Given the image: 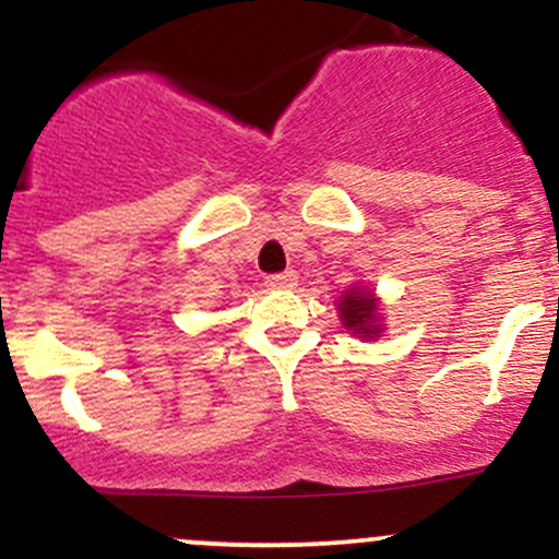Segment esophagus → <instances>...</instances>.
Masks as SVG:
<instances>
[{
    "mask_svg": "<svg viewBox=\"0 0 559 559\" xmlns=\"http://www.w3.org/2000/svg\"><path fill=\"white\" fill-rule=\"evenodd\" d=\"M265 284L271 288H292L294 284H297V273H294V271L273 273V275H267Z\"/></svg>",
    "mask_w": 559,
    "mask_h": 559,
    "instance_id": "34e87169",
    "label": "esophagus"
}]
</instances>
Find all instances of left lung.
Here are the masks:
<instances>
[{
    "mask_svg": "<svg viewBox=\"0 0 559 559\" xmlns=\"http://www.w3.org/2000/svg\"><path fill=\"white\" fill-rule=\"evenodd\" d=\"M338 318L349 331L362 333L365 338H373L381 333L378 329V307L373 301V294L355 288L346 297L338 299Z\"/></svg>",
    "mask_w": 559,
    "mask_h": 559,
    "instance_id": "left-lung-1",
    "label": "left lung"
}]
</instances>
